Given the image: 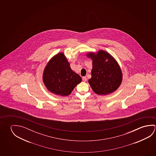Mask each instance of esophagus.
I'll return each instance as SVG.
<instances>
[{"label":"esophagus","instance_id":"1","mask_svg":"<svg viewBox=\"0 0 156 156\" xmlns=\"http://www.w3.org/2000/svg\"><path fill=\"white\" fill-rule=\"evenodd\" d=\"M82 80L83 82H87V77H83L82 78Z\"/></svg>","mask_w":156,"mask_h":156}]
</instances>
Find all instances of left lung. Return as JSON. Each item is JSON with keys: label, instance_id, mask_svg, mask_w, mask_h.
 Segmentation results:
<instances>
[{"label": "left lung", "instance_id": "8db88e82", "mask_svg": "<svg viewBox=\"0 0 156 156\" xmlns=\"http://www.w3.org/2000/svg\"><path fill=\"white\" fill-rule=\"evenodd\" d=\"M87 56L93 60L91 78L89 79L93 91L101 95L114 92L120 86L122 78L118 62L104 51H100L97 54L89 53Z\"/></svg>", "mask_w": 156, "mask_h": 156}]
</instances>
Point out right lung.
I'll use <instances>...</instances> for the list:
<instances>
[{"label":"right lung","instance_id":"1","mask_svg":"<svg viewBox=\"0 0 156 156\" xmlns=\"http://www.w3.org/2000/svg\"><path fill=\"white\" fill-rule=\"evenodd\" d=\"M43 80L47 89L55 94L68 96L82 78L73 71L64 54L54 56L44 71Z\"/></svg>","mask_w":156,"mask_h":156}]
</instances>
